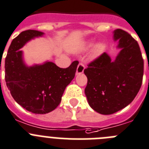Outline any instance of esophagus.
I'll use <instances>...</instances> for the list:
<instances>
[{
  "label": "esophagus",
  "instance_id": "esophagus-1",
  "mask_svg": "<svg viewBox=\"0 0 149 149\" xmlns=\"http://www.w3.org/2000/svg\"><path fill=\"white\" fill-rule=\"evenodd\" d=\"M84 70H85V65L82 63H79L77 67V69H76V74H81L84 72Z\"/></svg>",
  "mask_w": 149,
  "mask_h": 149
}]
</instances>
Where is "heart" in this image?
Returning a JSON list of instances; mask_svg holds the SVG:
<instances>
[{
  "label": "heart",
  "instance_id": "heart-1",
  "mask_svg": "<svg viewBox=\"0 0 149 149\" xmlns=\"http://www.w3.org/2000/svg\"><path fill=\"white\" fill-rule=\"evenodd\" d=\"M94 46V42H88L85 46V49H88L90 48H91ZM104 49H105V46L103 43H98L97 44L95 47H94V50H93L92 52V57L93 58H97V57L100 56L101 55L102 53L104 51Z\"/></svg>",
  "mask_w": 149,
  "mask_h": 149
}]
</instances>
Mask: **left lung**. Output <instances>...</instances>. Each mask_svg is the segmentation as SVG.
I'll use <instances>...</instances> for the list:
<instances>
[{
	"label": "left lung",
	"instance_id": "left-lung-1",
	"mask_svg": "<svg viewBox=\"0 0 149 149\" xmlns=\"http://www.w3.org/2000/svg\"><path fill=\"white\" fill-rule=\"evenodd\" d=\"M113 37L118 40L117 47L121 49L115 61L103 52L84 70L89 106L103 115H111L129 105L143 82L144 61L137 41L121 29H116Z\"/></svg>",
	"mask_w": 149,
	"mask_h": 149
}]
</instances>
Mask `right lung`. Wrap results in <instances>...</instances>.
<instances>
[{"label": "right lung", "instance_id": "obj_1", "mask_svg": "<svg viewBox=\"0 0 149 149\" xmlns=\"http://www.w3.org/2000/svg\"><path fill=\"white\" fill-rule=\"evenodd\" d=\"M42 35V32L35 30L22 31L13 40L5 58V81L10 94L19 105L35 114L48 113L59 105L79 64L75 61L67 68H60L46 61L28 67L19 49L29 40Z\"/></svg>", "mask_w": 149, "mask_h": 149}]
</instances>
